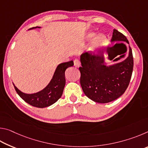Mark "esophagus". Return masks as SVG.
<instances>
[{
  "label": "esophagus",
  "instance_id": "1",
  "mask_svg": "<svg viewBox=\"0 0 148 148\" xmlns=\"http://www.w3.org/2000/svg\"><path fill=\"white\" fill-rule=\"evenodd\" d=\"M74 66L75 67H79L80 66V62L78 59H75L74 61Z\"/></svg>",
  "mask_w": 148,
  "mask_h": 148
}]
</instances>
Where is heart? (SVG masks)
<instances>
[{"mask_svg": "<svg viewBox=\"0 0 148 148\" xmlns=\"http://www.w3.org/2000/svg\"><path fill=\"white\" fill-rule=\"evenodd\" d=\"M95 36V33L94 32H90L87 34L86 38L87 40L90 41L94 38ZM94 38L91 45V47H90L91 50H95L99 48V47H101V46H103L105 41H106V36L103 34H97Z\"/></svg>", "mask_w": 148, "mask_h": 148, "instance_id": "b5f03b06", "label": "heart"}]
</instances>
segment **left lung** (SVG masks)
Listing matches in <instances>:
<instances>
[{
    "label": "left lung",
    "instance_id": "1",
    "mask_svg": "<svg viewBox=\"0 0 148 148\" xmlns=\"http://www.w3.org/2000/svg\"><path fill=\"white\" fill-rule=\"evenodd\" d=\"M111 41L129 44L126 36L116 29H114ZM129 50L126 59L110 66L106 65L102 55L95 56L87 52L81 55L80 84L89 99L98 103H108L124 93L130 83L134 64L130 46Z\"/></svg>",
    "mask_w": 148,
    "mask_h": 148
}]
</instances>
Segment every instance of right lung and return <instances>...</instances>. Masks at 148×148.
<instances>
[{"instance_id":"right-lung-1","label":"right lung","mask_w":148,"mask_h":148,"mask_svg":"<svg viewBox=\"0 0 148 148\" xmlns=\"http://www.w3.org/2000/svg\"><path fill=\"white\" fill-rule=\"evenodd\" d=\"M40 28V27H32V29ZM74 65L73 61L62 62L57 66L53 77L48 85L44 89L33 94H27L21 92L14 86L17 93L27 103L37 108H46L54 104L62 96L64 87L66 84L65 71L69 67Z\"/></svg>"}]
</instances>
